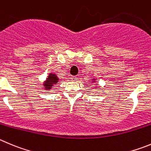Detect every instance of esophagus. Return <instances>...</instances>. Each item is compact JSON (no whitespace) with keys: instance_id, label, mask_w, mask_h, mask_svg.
Segmentation results:
<instances>
[{"instance_id":"1","label":"esophagus","mask_w":151,"mask_h":151,"mask_svg":"<svg viewBox=\"0 0 151 151\" xmlns=\"http://www.w3.org/2000/svg\"><path fill=\"white\" fill-rule=\"evenodd\" d=\"M71 81H76L77 80V77H75V76H71Z\"/></svg>"}]
</instances>
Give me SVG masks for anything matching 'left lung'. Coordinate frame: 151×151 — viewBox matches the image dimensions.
<instances>
[{"label":"left lung","instance_id":"8db88e82","mask_svg":"<svg viewBox=\"0 0 151 151\" xmlns=\"http://www.w3.org/2000/svg\"><path fill=\"white\" fill-rule=\"evenodd\" d=\"M95 82H96V80H95V78H93V79H92V81H91V83H95ZM96 85L98 86V84L96 83Z\"/></svg>","mask_w":151,"mask_h":151}]
</instances>
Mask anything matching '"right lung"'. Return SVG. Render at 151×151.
<instances>
[{
    "instance_id": "obj_1",
    "label": "right lung",
    "mask_w": 151,
    "mask_h": 151,
    "mask_svg": "<svg viewBox=\"0 0 151 151\" xmlns=\"http://www.w3.org/2000/svg\"><path fill=\"white\" fill-rule=\"evenodd\" d=\"M59 81V78L56 74L53 73H50L48 74V77L46 78L45 81L43 83V88L45 90L50 91L52 88V87L54 85H56Z\"/></svg>"
}]
</instances>
